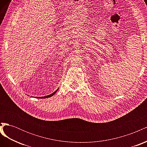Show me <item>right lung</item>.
<instances>
[{"mask_svg":"<svg viewBox=\"0 0 147 147\" xmlns=\"http://www.w3.org/2000/svg\"><path fill=\"white\" fill-rule=\"evenodd\" d=\"M59 90V88H57V90L54 92H53L52 94H50V95H48V96H42V97H37V98H40V99H43V98H48V97H51V96H53V95H55V93L57 91V90Z\"/></svg>","mask_w":147,"mask_h":147,"instance_id":"obj_1","label":"right lung"}]
</instances>
